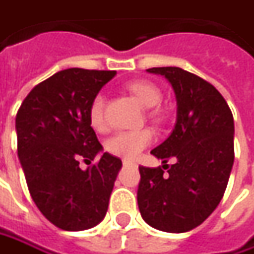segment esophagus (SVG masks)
<instances>
[{
  "mask_svg": "<svg viewBox=\"0 0 254 254\" xmlns=\"http://www.w3.org/2000/svg\"><path fill=\"white\" fill-rule=\"evenodd\" d=\"M122 163H124V166H136V163H133L130 160H124Z\"/></svg>",
  "mask_w": 254,
  "mask_h": 254,
  "instance_id": "obj_1",
  "label": "esophagus"
}]
</instances>
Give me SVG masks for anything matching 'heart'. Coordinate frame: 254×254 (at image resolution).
Masks as SVG:
<instances>
[{
    "label": "heart",
    "instance_id": "b5f03b06",
    "mask_svg": "<svg viewBox=\"0 0 254 254\" xmlns=\"http://www.w3.org/2000/svg\"><path fill=\"white\" fill-rule=\"evenodd\" d=\"M127 89L139 99L145 108H155L162 101V92L155 83L149 81H132L127 83ZM89 121L96 130L106 127L105 96L98 94L89 106ZM155 140V135L150 129L142 130H121L106 140L105 148L109 153L127 160L135 159L143 149Z\"/></svg>",
    "mask_w": 254,
    "mask_h": 254
}]
</instances>
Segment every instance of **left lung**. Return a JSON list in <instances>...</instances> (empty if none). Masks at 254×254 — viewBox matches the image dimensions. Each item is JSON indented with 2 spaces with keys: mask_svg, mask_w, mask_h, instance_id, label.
Returning a JSON list of instances; mask_svg holds the SVG:
<instances>
[{
  "mask_svg": "<svg viewBox=\"0 0 254 254\" xmlns=\"http://www.w3.org/2000/svg\"><path fill=\"white\" fill-rule=\"evenodd\" d=\"M148 72L169 81L178 115L169 138L150 152L163 165L139 166V212L149 226L183 233L202 225L226 190L235 160L233 115L220 92L200 76L178 66Z\"/></svg>",
  "mask_w": 254,
  "mask_h": 254,
  "instance_id": "8db88e82",
  "label": "left lung"
}]
</instances>
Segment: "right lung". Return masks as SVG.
Masks as SVG:
<instances>
[{"label":"right lung","instance_id":"1","mask_svg":"<svg viewBox=\"0 0 254 254\" xmlns=\"http://www.w3.org/2000/svg\"><path fill=\"white\" fill-rule=\"evenodd\" d=\"M115 71L69 68L38 83L15 118L18 158L41 213L62 230L79 232L104 220L122 160L105 152L91 127L89 106Z\"/></svg>","mask_w":254,"mask_h":254}]
</instances>
